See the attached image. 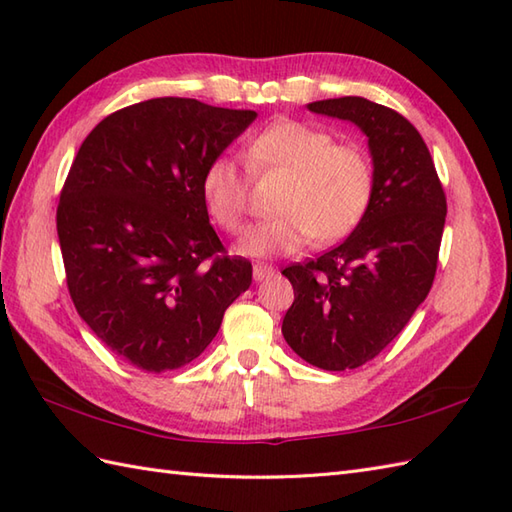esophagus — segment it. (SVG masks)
Returning <instances> with one entry per match:
<instances>
[{
	"label": "esophagus",
	"instance_id": "obj_1",
	"mask_svg": "<svg viewBox=\"0 0 512 512\" xmlns=\"http://www.w3.org/2000/svg\"><path fill=\"white\" fill-rule=\"evenodd\" d=\"M275 275V268L273 266H268V264H255L253 266V277H255V281H266V279H270Z\"/></svg>",
	"mask_w": 512,
	"mask_h": 512
}]
</instances>
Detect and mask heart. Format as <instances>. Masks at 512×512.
<instances>
[{
  "label": "heart",
  "mask_w": 512,
  "mask_h": 512,
  "mask_svg": "<svg viewBox=\"0 0 512 512\" xmlns=\"http://www.w3.org/2000/svg\"><path fill=\"white\" fill-rule=\"evenodd\" d=\"M250 172L228 156L202 171V198L213 222L237 235L246 228L255 176L288 173L275 209L281 211L246 237L244 253L275 257L297 253L314 237L334 242L352 233L374 200L376 169L358 143H336L330 129L277 121L262 129L246 149Z\"/></svg>",
  "instance_id": "obj_1"
}]
</instances>
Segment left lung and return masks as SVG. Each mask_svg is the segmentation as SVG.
I'll list each match as a JSON object with an SVG mask.
<instances>
[{
	"instance_id": "8db88e82",
	"label": "left lung",
	"mask_w": 512,
	"mask_h": 512,
	"mask_svg": "<svg viewBox=\"0 0 512 512\" xmlns=\"http://www.w3.org/2000/svg\"><path fill=\"white\" fill-rule=\"evenodd\" d=\"M308 107L361 127L376 169L374 200L352 235L281 270L295 290L281 325L286 343L310 365L343 372L383 352L427 299L447 195L420 132L396 110L361 96Z\"/></svg>"
}]
</instances>
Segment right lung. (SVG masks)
<instances>
[{"mask_svg": "<svg viewBox=\"0 0 512 512\" xmlns=\"http://www.w3.org/2000/svg\"><path fill=\"white\" fill-rule=\"evenodd\" d=\"M255 116L162 96L103 118L72 160L57 206L65 284L90 330L143 372L198 358L253 281L209 224L202 171Z\"/></svg>", "mask_w": 512, "mask_h": 512, "instance_id": "obj_1", "label": "right lung"}]
</instances>
